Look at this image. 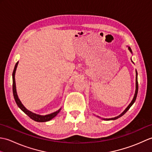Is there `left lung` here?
<instances>
[{
	"label": "left lung",
	"mask_w": 152,
	"mask_h": 152,
	"mask_svg": "<svg viewBox=\"0 0 152 152\" xmlns=\"http://www.w3.org/2000/svg\"><path fill=\"white\" fill-rule=\"evenodd\" d=\"M128 49H129V51H131V53H132V50H131V48H130V47H128ZM131 61L133 63V61L131 60ZM137 76H138V73H137V71L136 70V90H135V93H134V97H133V100H132V101H131V102L129 104V106H127V107L125 108V110H124V112H123L120 115H119L118 116H116V117H115V118H106V119L103 118V119H104V120H114V119H117L118 118L121 117L122 115H124L125 114V113L129 110V108H131V106L134 104V102H135V101H136V99H137V94H138V78H137Z\"/></svg>",
	"instance_id": "8db88e82"
}]
</instances>
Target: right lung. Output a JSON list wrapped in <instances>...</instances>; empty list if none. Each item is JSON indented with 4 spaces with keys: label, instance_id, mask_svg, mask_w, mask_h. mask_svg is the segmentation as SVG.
<instances>
[{
    "label": "right lung",
    "instance_id": "1",
    "mask_svg": "<svg viewBox=\"0 0 152 152\" xmlns=\"http://www.w3.org/2000/svg\"><path fill=\"white\" fill-rule=\"evenodd\" d=\"M18 62L16 63L15 67H14V71H13V73H12V80H13V94H14V99L15 101L16 104L18 106V107L20 108L21 110L24 113H25L28 117L30 118H31L33 120L35 121H38V122H45V121H48L51 120V119H53L54 117H56V116L59 114L61 109L58 110L57 111L55 112L51 113L50 114H48V115H39V114H34V113L32 112L31 111L28 110L25 107V106L23 105V104L21 103V102L20 101V100L18 98V96L17 94V91H16V87H15V70L16 69H17V66H18Z\"/></svg>",
    "mask_w": 152,
    "mask_h": 152
}]
</instances>
